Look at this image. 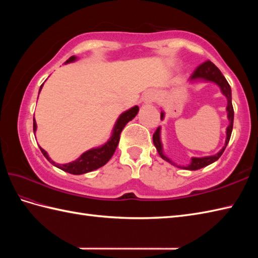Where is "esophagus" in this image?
<instances>
[{"instance_id": "34e87169", "label": "esophagus", "mask_w": 258, "mask_h": 258, "mask_svg": "<svg viewBox=\"0 0 258 258\" xmlns=\"http://www.w3.org/2000/svg\"><path fill=\"white\" fill-rule=\"evenodd\" d=\"M143 100L145 103H153L155 101V94L153 92H147L144 94Z\"/></svg>"}]
</instances>
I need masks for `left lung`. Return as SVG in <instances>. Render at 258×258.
Here are the masks:
<instances>
[{
	"instance_id": "8db88e82",
	"label": "left lung",
	"mask_w": 258,
	"mask_h": 258,
	"mask_svg": "<svg viewBox=\"0 0 258 258\" xmlns=\"http://www.w3.org/2000/svg\"><path fill=\"white\" fill-rule=\"evenodd\" d=\"M190 80H197V79H204L206 81H211L214 82V83H216L218 86L221 87L222 93L224 95L227 97V113H228V119H229V126L227 127V132H226V142H225V146L223 147L221 150V152H218L216 155H213V156H207V157H202V158H197L194 157L191 158V163L190 165H188L187 167H183L185 169H190V171H196V169H200L202 167H205L207 165H210L213 162L217 161L218 158L221 157V155L223 154V152L225 151L226 146L229 142V139H231V135H232V131H233V122H234V108L232 105V90H231V86H229L228 82L226 81V79L224 78V75L222 74V72L218 68L216 67L215 64L212 63L211 61H205L204 63L200 64L199 67L195 69V71L193 72V74L190 75ZM164 117V113H161V119H163ZM153 143H154L156 150L158 152V154L163 158V160L167 161L168 163L175 164L171 161L168 160V158L163 154V151H162V143H161V140H160V127H157V130L155 131V133L153 134Z\"/></svg>"
}]
</instances>
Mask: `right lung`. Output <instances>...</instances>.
I'll use <instances>...</instances> for the list:
<instances>
[{"label":"right lung","instance_id":"obj_1","mask_svg":"<svg viewBox=\"0 0 258 258\" xmlns=\"http://www.w3.org/2000/svg\"><path fill=\"white\" fill-rule=\"evenodd\" d=\"M76 57L74 56H71L67 63L69 62H73ZM44 84V83H43ZM43 84L40 87V91L42 89ZM139 112V106H134L128 111L124 112L120 116L118 117L116 124H115V127L113 131V135L112 138L108 140V142L106 144H104L102 147H98V149H93L87 151L85 153H83L78 160L72 162V163H68V164H63V165H59V164H56L55 162H53L50 157H48L47 153L41 149V152L43 153V155L46 157V160L52 163L53 165H55L56 167L61 168L62 171L64 172H68L70 174H74V175H80V174H84V173H89L94 171V169H97L102 167L103 165H105V164L109 161V158H111L114 154L115 150H116V147L118 145V142H119V136L120 133H122V131L124 128V126L127 124L130 120H132L135 115L138 114ZM33 131H36V123H35V119L33 117Z\"/></svg>","mask_w":258,"mask_h":258}]
</instances>
